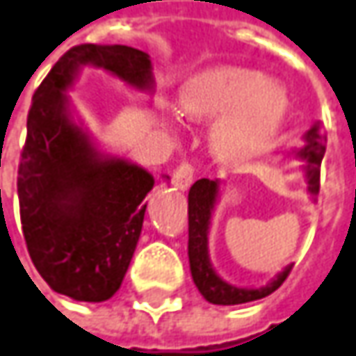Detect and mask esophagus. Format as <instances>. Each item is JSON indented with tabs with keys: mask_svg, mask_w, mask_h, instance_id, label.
Listing matches in <instances>:
<instances>
[{
	"mask_svg": "<svg viewBox=\"0 0 356 356\" xmlns=\"http://www.w3.org/2000/svg\"><path fill=\"white\" fill-rule=\"evenodd\" d=\"M192 178H194V168L188 162H182L172 174V182L178 188H182V190H186L192 184Z\"/></svg>",
	"mask_w": 356,
	"mask_h": 356,
	"instance_id": "esophagus-1",
	"label": "esophagus"
}]
</instances>
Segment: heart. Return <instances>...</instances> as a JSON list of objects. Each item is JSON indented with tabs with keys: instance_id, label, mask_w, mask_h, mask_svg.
<instances>
[{
	"instance_id": "1",
	"label": "heart",
	"mask_w": 356,
	"mask_h": 356,
	"mask_svg": "<svg viewBox=\"0 0 356 356\" xmlns=\"http://www.w3.org/2000/svg\"><path fill=\"white\" fill-rule=\"evenodd\" d=\"M180 110L190 120L216 118L210 148L228 162L260 152L278 132L289 112L286 90L264 74L240 65H214L188 78Z\"/></svg>"
}]
</instances>
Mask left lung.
I'll return each mask as SVG.
<instances>
[{"label": "left lung", "instance_id": "obj_1", "mask_svg": "<svg viewBox=\"0 0 356 356\" xmlns=\"http://www.w3.org/2000/svg\"><path fill=\"white\" fill-rule=\"evenodd\" d=\"M325 144H327V136L321 130V124H314L305 134V146L296 152V156L305 160V176L312 196H316L321 188V162L327 150ZM218 190H220L218 180L202 178L196 180L188 192V258H190V273L194 278V284L212 305H242V302L264 298L275 293L286 280L293 264H289L266 286L260 289H240L234 284H228L216 275L208 254V230L212 220V210L218 200Z\"/></svg>", "mask_w": 356, "mask_h": 356}]
</instances>
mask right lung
<instances>
[{"instance_id": "obj_1", "label": "right lung", "mask_w": 356, "mask_h": 356, "mask_svg": "<svg viewBox=\"0 0 356 356\" xmlns=\"http://www.w3.org/2000/svg\"><path fill=\"white\" fill-rule=\"evenodd\" d=\"M83 65L136 90L154 86L146 51L96 44L65 51L33 94L17 196L27 252L42 278L74 300L102 302L116 294L130 266L154 176L99 152L74 120L67 90Z\"/></svg>"}]
</instances>
